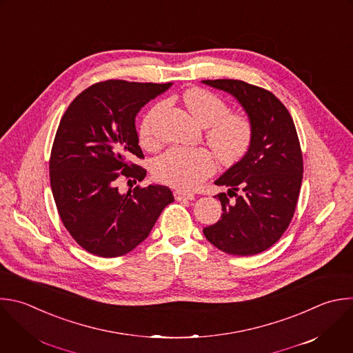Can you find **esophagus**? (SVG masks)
<instances>
[{
	"label": "esophagus",
	"mask_w": 353,
	"mask_h": 353,
	"mask_svg": "<svg viewBox=\"0 0 353 353\" xmlns=\"http://www.w3.org/2000/svg\"><path fill=\"white\" fill-rule=\"evenodd\" d=\"M195 198L194 194H190V192H185V191H174V199L176 201H192Z\"/></svg>",
	"instance_id": "esophagus-1"
}]
</instances>
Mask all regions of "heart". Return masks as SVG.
Segmentation results:
<instances>
[{
    "label": "heart",
    "mask_w": 353,
    "mask_h": 353,
    "mask_svg": "<svg viewBox=\"0 0 353 353\" xmlns=\"http://www.w3.org/2000/svg\"><path fill=\"white\" fill-rule=\"evenodd\" d=\"M192 119L205 128V140L223 165H234L250 151L254 126L248 116L230 112L228 105L203 88H191L183 95ZM165 103L152 106L140 126V139L145 147H154V125ZM216 169L213 154L206 148H170L154 163V176L162 184L177 190H194Z\"/></svg>",
    "instance_id": "b5f03b06"
}]
</instances>
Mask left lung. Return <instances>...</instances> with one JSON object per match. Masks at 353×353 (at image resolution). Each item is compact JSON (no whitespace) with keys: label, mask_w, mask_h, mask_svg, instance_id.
Masks as SVG:
<instances>
[{"label":"left lung","mask_w":353,"mask_h":353,"mask_svg":"<svg viewBox=\"0 0 353 353\" xmlns=\"http://www.w3.org/2000/svg\"><path fill=\"white\" fill-rule=\"evenodd\" d=\"M202 81L236 97L254 126L247 155L214 181L228 191L216 195L223 214L205 227L203 234L225 254L256 255L281 239L295 213L303 177L296 129L288 109L273 92L243 80Z\"/></svg>","instance_id":"left-lung-1"}]
</instances>
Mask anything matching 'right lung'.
<instances>
[{"mask_svg":"<svg viewBox=\"0 0 353 353\" xmlns=\"http://www.w3.org/2000/svg\"><path fill=\"white\" fill-rule=\"evenodd\" d=\"M170 83L99 81L81 91L59 122L50 181L59 217L72 239L101 258L123 256L151 232L161 212L174 201L165 185H137L128 194L117 179L141 181L147 170L136 114Z\"/></svg>","mask_w":353,"mask_h":353,"instance_id":"add662e5","label":"right lung"}]
</instances>
